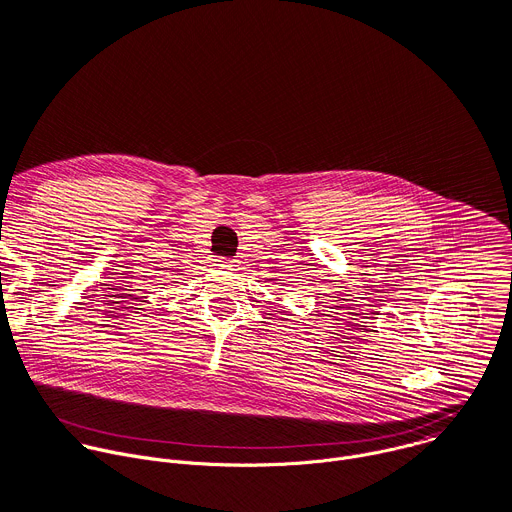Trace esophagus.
<instances>
[{
  "instance_id": "1",
  "label": "esophagus",
  "mask_w": 512,
  "mask_h": 512,
  "mask_svg": "<svg viewBox=\"0 0 512 512\" xmlns=\"http://www.w3.org/2000/svg\"><path fill=\"white\" fill-rule=\"evenodd\" d=\"M218 265H221V267H235L237 261L235 259H218Z\"/></svg>"
}]
</instances>
